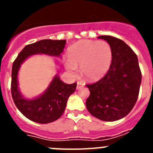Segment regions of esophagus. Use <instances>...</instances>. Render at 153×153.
Returning <instances> with one entry per match:
<instances>
[{
	"label": "esophagus",
	"mask_w": 153,
	"mask_h": 153,
	"mask_svg": "<svg viewBox=\"0 0 153 153\" xmlns=\"http://www.w3.org/2000/svg\"><path fill=\"white\" fill-rule=\"evenodd\" d=\"M83 86H84V84H83L82 82H77V85H76V89L81 88V87H83Z\"/></svg>",
	"instance_id": "esophagus-1"
}]
</instances>
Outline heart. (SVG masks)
Wrapping results in <instances>:
<instances>
[{
  "instance_id": "b5f03b06",
  "label": "heart",
  "mask_w": 153,
  "mask_h": 153,
  "mask_svg": "<svg viewBox=\"0 0 153 153\" xmlns=\"http://www.w3.org/2000/svg\"><path fill=\"white\" fill-rule=\"evenodd\" d=\"M68 57L64 64L71 75H76L79 67L85 79L94 81L102 78L109 70L113 52L111 46L105 40H82L69 47Z\"/></svg>"
}]
</instances>
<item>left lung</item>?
Here are the masks:
<instances>
[{
	"label": "left lung",
	"instance_id": "left-lung-1",
	"mask_svg": "<svg viewBox=\"0 0 153 153\" xmlns=\"http://www.w3.org/2000/svg\"><path fill=\"white\" fill-rule=\"evenodd\" d=\"M98 38L103 39L111 46L113 59L102 79L86 85L90 94L86 106L96 118L112 122L125 117L135 106L142 74L137 56L125 42L111 36Z\"/></svg>",
	"mask_w": 153,
	"mask_h": 153
}]
</instances>
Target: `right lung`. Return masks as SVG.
<instances>
[{"instance_id":"obj_1","label":"right lung","mask_w":153,"mask_h":153,"mask_svg":"<svg viewBox=\"0 0 153 153\" xmlns=\"http://www.w3.org/2000/svg\"><path fill=\"white\" fill-rule=\"evenodd\" d=\"M65 44V40H40L27 45L13 61L11 73L12 98L20 112L31 121L46 124L58 120L64 112L69 97L75 92L76 83H63L56 74L43 94L33 100H28L23 97L18 88L17 75L20 67L24 60L35 54L60 56Z\"/></svg>"}]
</instances>
